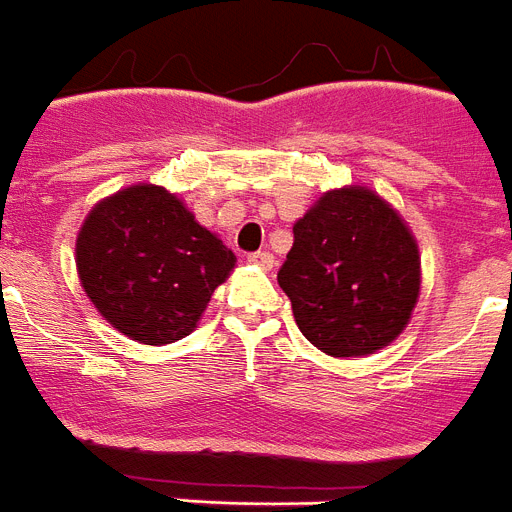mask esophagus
<instances>
[{"label":"esophagus","instance_id":"34e87169","mask_svg":"<svg viewBox=\"0 0 512 512\" xmlns=\"http://www.w3.org/2000/svg\"><path fill=\"white\" fill-rule=\"evenodd\" d=\"M248 261H251L253 266H261V269H272L274 266V256L269 251H256L248 256Z\"/></svg>","mask_w":512,"mask_h":512}]
</instances>
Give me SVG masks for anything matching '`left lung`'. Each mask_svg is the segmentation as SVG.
Listing matches in <instances>:
<instances>
[{"mask_svg": "<svg viewBox=\"0 0 512 512\" xmlns=\"http://www.w3.org/2000/svg\"><path fill=\"white\" fill-rule=\"evenodd\" d=\"M277 274L298 329L331 357L373 355L406 329L419 248L401 214L365 186L326 191L292 227Z\"/></svg>", "mask_w": 512, "mask_h": 512, "instance_id": "1", "label": "left lung"}]
</instances>
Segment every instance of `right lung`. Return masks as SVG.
I'll return each mask as SVG.
<instances>
[{
	"label": "right lung",
	"mask_w": 512,
	"mask_h": 512,
	"mask_svg": "<svg viewBox=\"0 0 512 512\" xmlns=\"http://www.w3.org/2000/svg\"><path fill=\"white\" fill-rule=\"evenodd\" d=\"M74 261L100 316L134 342L160 347L196 329L235 253L176 194L137 183L90 209Z\"/></svg>",
	"instance_id": "1"
}]
</instances>
